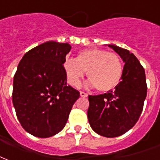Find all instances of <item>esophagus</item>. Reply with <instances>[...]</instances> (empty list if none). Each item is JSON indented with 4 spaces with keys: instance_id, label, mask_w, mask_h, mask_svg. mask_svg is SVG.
Masks as SVG:
<instances>
[{
    "instance_id": "obj_1",
    "label": "esophagus",
    "mask_w": 160,
    "mask_h": 160,
    "mask_svg": "<svg viewBox=\"0 0 160 160\" xmlns=\"http://www.w3.org/2000/svg\"><path fill=\"white\" fill-rule=\"evenodd\" d=\"M80 97H82V98H86L87 97V93H86V92H80Z\"/></svg>"
}]
</instances>
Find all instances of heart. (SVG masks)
<instances>
[{
	"label": "heart",
	"mask_w": 160,
	"mask_h": 160,
	"mask_svg": "<svg viewBox=\"0 0 160 160\" xmlns=\"http://www.w3.org/2000/svg\"><path fill=\"white\" fill-rule=\"evenodd\" d=\"M63 69L70 85L80 86L81 80L87 71L89 80L87 87H94L98 92H106L116 87L123 74V63L117 54L98 48L81 51L76 58H67Z\"/></svg>",
	"instance_id": "1"
}]
</instances>
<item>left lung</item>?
I'll list each match as a JSON object with an SVG mask.
<instances>
[{
  "label": "left lung",
  "instance_id": "left-lung-1",
  "mask_svg": "<svg viewBox=\"0 0 160 160\" xmlns=\"http://www.w3.org/2000/svg\"><path fill=\"white\" fill-rule=\"evenodd\" d=\"M125 62L122 78L114 91L91 96L87 116L96 133L105 137L125 134L137 122L147 97L145 70L133 53L108 45Z\"/></svg>",
  "mask_w": 160,
  "mask_h": 160
}]
</instances>
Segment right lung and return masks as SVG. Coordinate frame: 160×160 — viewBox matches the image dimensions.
Masks as SVG:
<instances>
[{
    "label": "right lung",
    "instance_id": "add662e5",
    "mask_svg": "<svg viewBox=\"0 0 160 160\" xmlns=\"http://www.w3.org/2000/svg\"><path fill=\"white\" fill-rule=\"evenodd\" d=\"M68 43L47 41L29 50L13 78L12 103L23 128L41 138L62 131L80 92L67 86L63 69Z\"/></svg>",
    "mask_w": 160,
    "mask_h": 160
}]
</instances>
